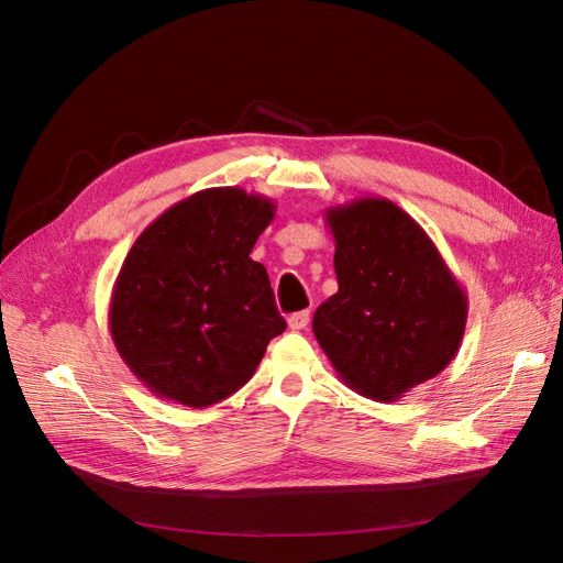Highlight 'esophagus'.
<instances>
[{
  "label": "esophagus",
  "instance_id": "obj_1",
  "mask_svg": "<svg viewBox=\"0 0 563 563\" xmlns=\"http://www.w3.org/2000/svg\"><path fill=\"white\" fill-rule=\"evenodd\" d=\"M310 323V312L302 310V312H294L291 317H288V329L291 331H302L305 327Z\"/></svg>",
  "mask_w": 563,
  "mask_h": 563
}]
</instances>
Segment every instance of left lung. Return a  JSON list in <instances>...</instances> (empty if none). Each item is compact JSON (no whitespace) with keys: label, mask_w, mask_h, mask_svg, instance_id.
<instances>
[{"label":"left lung","mask_w":563,"mask_h":563,"mask_svg":"<svg viewBox=\"0 0 563 563\" xmlns=\"http://www.w3.org/2000/svg\"><path fill=\"white\" fill-rule=\"evenodd\" d=\"M338 294L312 331L347 387L397 401L439 376L460 350L467 294L416 220L385 197L327 209Z\"/></svg>","instance_id":"obj_1"}]
</instances>
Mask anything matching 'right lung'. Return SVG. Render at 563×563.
<instances>
[{"label":"right lung","mask_w":563,"mask_h":563,"mask_svg":"<svg viewBox=\"0 0 563 563\" xmlns=\"http://www.w3.org/2000/svg\"><path fill=\"white\" fill-rule=\"evenodd\" d=\"M275 201L242 187L180 199L141 232L114 279L112 343L152 395L190 408L240 389L284 333L267 269L251 249Z\"/></svg>","instance_id":"right-lung-1"}]
</instances>
